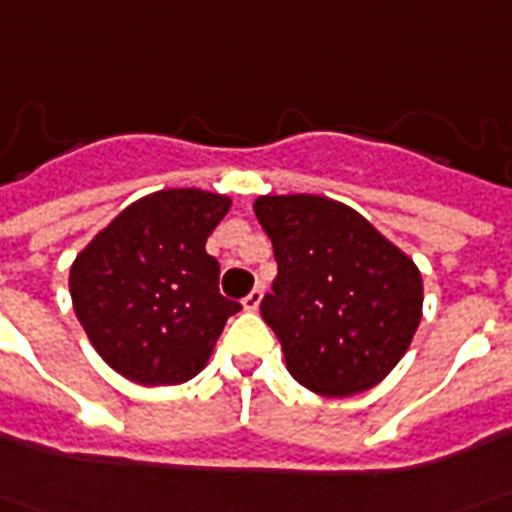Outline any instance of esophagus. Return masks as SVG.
I'll return each mask as SVG.
<instances>
[{"instance_id": "34e87169", "label": "esophagus", "mask_w": 512, "mask_h": 512, "mask_svg": "<svg viewBox=\"0 0 512 512\" xmlns=\"http://www.w3.org/2000/svg\"><path fill=\"white\" fill-rule=\"evenodd\" d=\"M260 302H263V291H260V288H255V291L249 293V296L244 299V310L255 313L257 307H260Z\"/></svg>"}]
</instances>
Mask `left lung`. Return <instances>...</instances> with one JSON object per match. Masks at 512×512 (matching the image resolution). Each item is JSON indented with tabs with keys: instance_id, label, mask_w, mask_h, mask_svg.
I'll list each match as a JSON object with an SVG mask.
<instances>
[{
	"instance_id": "obj_1",
	"label": "left lung",
	"mask_w": 512,
	"mask_h": 512,
	"mask_svg": "<svg viewBox=\"0 0 512 512\" xmlns=\"http://www.w3.org/2000/svg\"><path fill=\"white\" fill-rule=\"evenodd\" d=\"M277 257L260 313L307 391L355 396L405 357L421 321V271L374 224L316 194L257 196Z\"/></svg>"
}]
</instances>
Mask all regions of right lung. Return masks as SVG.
Segmentation results:
<instances>
[{
    "instance_id": "right-lung-1",
    "label": "right lung",
    "mask_w": 512,
    "mask_h": 512,
    "mask_svg": "<svg viewBox=\"0 0 512 512\" xmlns=\"http://www.w3.org/2000/svg\"><path fill=\"white\" fill-rule=\"evenodd\" d=\"M232 199L166 188L124 207L74 257L69 291L82 330L107 366L135 385L196 377L241 305L219 293L207 235Z\"/></svg>"
}]
</instances>
